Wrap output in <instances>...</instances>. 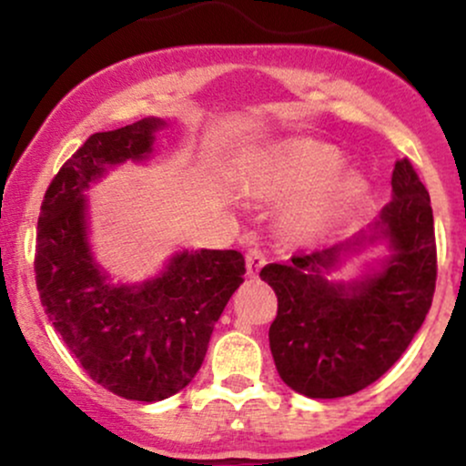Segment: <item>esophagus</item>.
Listing matches in <instances>:
<instances>
[{
	"label": "esophagus",
	"mask_w": 466,
	"mask_h": 466,
	"mask_svg": "<svg viewBox=\"0 0 466 466\" xmlns=\"http://www.w3.org/2000/svg\"><path fill=\"white\" fill-rule=\"evenodd\" d=\"M245 265H248V276L249 278H256L258 276V271L263 269L265 265V254L260 249H249L248 254H245Z\"/></svg>",
	"instance_id": "esophagus-1"
}]
</instances>
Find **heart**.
<instances>
[{
	"label": "heart",
	"instance_id": "obj_1",
	"mask_svg": "<svg viewBox=\"0 0 466 466\" xmlns=\"http://www.w3.org/2000/svg\"><path fill=\"white\" fill-rule=\"evenodd\" d=\"M344 162L335 144L287 137L251 155L243 188L265 199H287L280 210L287 238L318 240L341 226L370 190L366 175Z\"/></svg>",
	"mask_w": 466,
	"mask_h": 466
}]
</instances>
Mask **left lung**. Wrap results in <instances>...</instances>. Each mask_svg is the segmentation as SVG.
Here are the masks:
<instances>
[{
	"mask_svg": "<svg viewBox=\"0 0 466 466\" xmlns=\"http://www.w3.org/2000/svg\"><path fill=\"white\" fill-rule=\"evenodd\" d=\"M381 244L387 254L349 281L332 278ZM260 278L276 291L269 349L282 381L309 399H339L383 377L419 333L436 289L430 192L410 159H397L392 201L355 237L271 263Z\"/></svg>",
	"mask_w": 466,
	"mask_h": 466,
	"instance_id": "8db88e82",
	"label": "left lung"
}]
</instances>
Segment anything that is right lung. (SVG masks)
Instances as JSON below:
<instances>
[{
	"label": "right lung",
	"instance_id": "1",
	"mask_svg": "<svg viewBox=\"0 0 466 466\" xmlns=\"http://www.w3.org/2000/svg\"><path fill=\"white\" fill-rule=\"evenodd\" d=\"M164 127L151 116L94 133L52 179L36 226V289L47 319L96 383L144 403L195 379L245 274L237 249L175 251L142 282H116L96 260L89 188L116 166L148 162Z\"/></svg>",
	"mask_w": 466,
	"mask_h": 466
}]
</instances>
